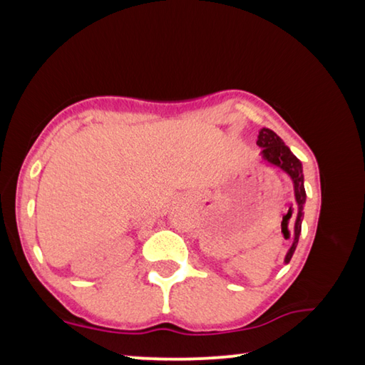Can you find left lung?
<instances>
[{
    "instance_id": "8db88e82",
    "label": "left lung",
    "mask_w": 365,
    "mask_h": 365,
    "mask_svg": "<svg viewBox=\"0 0 365 365\" xmlns=\"http://www.w3.org/2000/svg\"><path fill=\"white\" fill-rule=\"evenodd\" d=\"M257 145L262 148V158L264 160H267L269 164L275 165V168L282 169L283 172H287L289 178L293 180L294 185V200H296V220H294V238H293V245L292 248L288 250L287 256H285V264L292 261V256L296 250V245H298L299 240V233H301V222H302V207H304L306 202V190H304V177H302V165L301 160L294 156V154L289 151V148L285 146L283 140L277 135L274 130L270 128H261L257 137ZM294 209L289 207L288 214L285 215V224L282 222V232L285 237H289V230H288V220L292 217Z\"/></svg>"
}]
</instances>
